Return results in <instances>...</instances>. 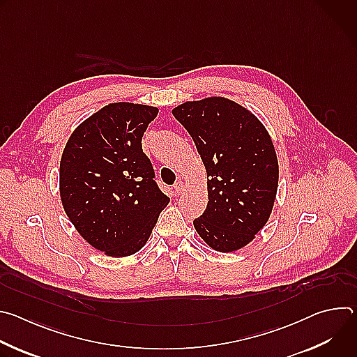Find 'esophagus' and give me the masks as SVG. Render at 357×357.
Here are the masks:
<instances>
[{
  "label": "esophagus",
  "mask_w": 357,
  "mask_h": 357,
  "mask_svg": "<svg viewBox=\"0 0 357 357\" xmlns=\"http://www.w3.org/2000/svg\"><path fill=\"white\" fill-rule=\"evenodd\" d=\"M174 190H175V195H181L182 192H183V182L182 181H179V182H176L175 183V186H174Z\"/></svg>",
  "instance_id": "34e87169"
}]
</instances>
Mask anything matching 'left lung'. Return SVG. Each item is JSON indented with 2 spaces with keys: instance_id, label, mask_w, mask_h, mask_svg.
<instances>
[{
  "instance_id": "obj_1",
  "label": "left lung",
  "mask_w": 357,
  "mask_h": 357,
  "mask_svg": "<svg viewBox=\"0 0 357 357\" xmlns=\"http://www.w3.org/2000/svg\"><path fill=\"white\" fill-rule=\"evenodd\" d=\"M190 134L208 174V206L193 220L213 250L236 251L266 226L278 188V160L263 123L225 97L172 110Z\"/></svg>"
}]
</instances>
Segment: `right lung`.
Listing matches in <instances>:
<instances>
[{"mask_svg": "<svg viewBox=\"0 0 357 357\" xmlns=\"http://www.w3.org/2000/svg\"><path fill=\"white\" fill-rule=\"evenodd\" d=\"M157 114L152 106L112 103L86 119L63 149V209L79 234L110 257L139 251L169 203L141 145Z\"/></svg>", "mask_w": 357, "mask_h": 357, "instance_id": "obj_1", "label": "right lung"}]
</instances>
